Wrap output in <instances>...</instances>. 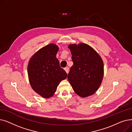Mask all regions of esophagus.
Returning <instances> with one entry per match:
<instances>
[{"label":"esophagus","instance_id":"esophagus-1","mask_svg":"<svg viewBox=\"0 0 132 132\" xmlns=\"http://www.w3.org/2000/svg\"><path fill=\"white\" fill-rule=\"evenodd\" d=\"M65 71H66V72L67 73V74L68 73V72H69V67H67L66 68H65Z\"/></svg>","mask_w":132,"mask_h":132}]
</instances>
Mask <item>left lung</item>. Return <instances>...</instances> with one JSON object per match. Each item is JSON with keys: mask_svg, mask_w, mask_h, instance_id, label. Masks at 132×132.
Instances as JSON below:
<instances>
[{"mask_svg": "<svg viewBox=\"0 0 132 132\" xmlns=\"http://www.w3.org/2000/svg\"><path fill=\"white\" fill-rule=\"evenodd\" d=\"M73 65L68 80L75 93L82 97L94 94L100 87L103 78V62L91 46L85 44H70Z\"/></svg>", "mask_w": 132, "mask_h": 132, "instance_id": "8db88e82", "label": "left lung"}]
</instances>
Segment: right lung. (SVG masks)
<instances>
[{
  "mask_svg": "<svg viewBox=\"0 0 132 132\" xmlns=\"http://www.w3.org/2000/svg\"><path fill=\"white\" fill-rule=\"evenodd\" d=\"M58 47L50 44L40 48L30 58L28 74L34 90L44 98H49L57 90L62 80L67 78L66 72L60 67L56 58Z\"/></svg>",
  "mask_w": 132,
  "mask_h": 132,
  "instance_id": "obj_1",
  "label": "right lung"
}]
</instances>
